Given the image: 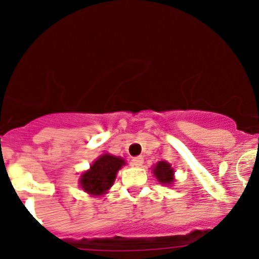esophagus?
Masks as SVG:
<instances>
[{"label": "esophagus", "instance_id": "esophagus-1", "mask_svg": "<svg viewBox=\"0 0 259 259\" xmlns=\"http://www.w3.org/2000/svg\"><path fill=\"white\" fill-rule=\"evenodd\" d=\"M132 165H135V166H141L142 164H143V158L142 157H136V158H133L132 159Z\"/></svg>", "mask_w": 259, "mask_h": 259}]
</instances>
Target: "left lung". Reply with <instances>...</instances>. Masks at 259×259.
I'll list each match as a JSON object with an SVG mask.
<instances>
[{
	"instance_id": "1",
	"label": "left lung",
	"mask_w": 259,
	"mask_h": 259,
	"mask_svg": "<svg viewBox=\"0 0 259 259\" xmlns=\"http://www.w3.org/2000/svg\"><path fill=\"white\" fill-rule=\"evenodd\" d=\"M152 171L155 179L159 182V184L171 186L175 182L174 168L171 166L170 163L165 162V160H160L155 165H153Z\"/></svg>"
}]
</instances>
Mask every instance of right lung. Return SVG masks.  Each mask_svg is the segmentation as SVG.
<instances>
[{
    "label": "right lung",
    "mask_w": 259,
    "mask_h": 259,
    "mask_svg": "<svg viewBox=\"0 0 259 259\" xmlns=\"http://www.w3.org/2000/svg\"><path fill=\"white\" fill-rule=\"evenodd\" d=\"M126 160L121 157L105 153L90 165L88 170L80 175V188L91 196H101L107 194L116 180V175Z\"/></svg>",
    "instance_id": "add662e5"
}]
</instances>
